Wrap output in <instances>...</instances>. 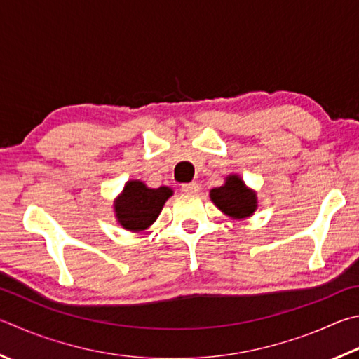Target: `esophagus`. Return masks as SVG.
I'll return each instance as SVG.
<instances>
[{
	"label": "esophagus",
	"instance_id": "1",
	"mask_svg": "<svg viewBox=\"0 0 359 359\" xmlns=\"http://www.w3.org/2000/svg\"><path fill=\"white\" fill-rule=\"evenodd\" d=\"M182 191L185 194H196L199 191V185L196 182H190V184H184L182 185Z\"/></svg>",
	"mask_w": 359,
	"mask_h": 359
}]
</instances>
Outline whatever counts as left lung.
Returning a JSON list of instances; mask_svg holds the SVG:
<instances>
[{
  "instance_id": "8db88e82",
  "label": "left lung",
  "mask_w": 359,
  "mask_h": 359,
  "mask_svg": "<svg viewBox=\"0 0 359 359\" xmlns=\"http://www.w3.org/2000/svg\"><path fill=\"white\" fill-rule=\"evenodd\" d=\"M210 199L221 212L233 219L251 217L257 208L256 193L250 190L236 174L226 177L223 187L210 190Z\"/></svg>"
}]
</instances>
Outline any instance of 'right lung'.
Here are the masks:
<instances>
[{"label":"right lung","instance_id":"add662e5","mask_svg":"<svg viewBox=\"0 0 359 359\" xmlns=\"http://www.w3.org/2000/svg\"><path fill=\"white\" fill-rule=\"evenodd\" d=\"M172 190L169 187L149 188L141 180H130L114 201L116 218L123 229L141 232L154 224Z\"/></svg>","mask_w":359,"mask_h":359}]
</instances>
